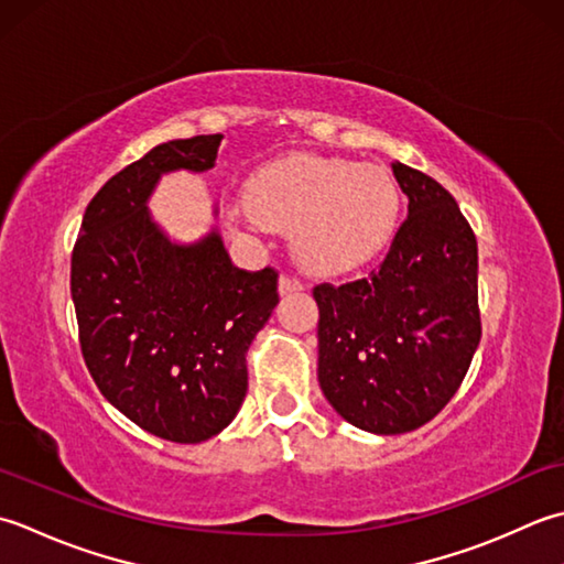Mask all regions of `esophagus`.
<instances>
[{
	"label": "esophagus",
	"instance_id": "obj_1",
	"mask_svg": "<svg viewBox=\"0 0 564 564\" xmlns=\"http://www.w3.org/2000/svg\"><path fill=\"white\" fill-rule=\"evenodd\" d=\"M302 290H306V284L299 278H294V274H282L280 278V294H292Z\"/></svg>",
	"mask_w": 564,
	"mask_h": 564
}]
</instances>
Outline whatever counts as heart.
<instances>
[{
    "label": "heart",
    "instance_id": "heart-1",
    "mask_svg": "<svg viewBox=\"0 0 564 564\" xmlns=\"http://www.w3.org/2000/svg\"><path fill=\"white\" fill-rule=\"evenodd\" d=\"M234 214L256 228H294L296 256L308 270L343 272L387 246L397 226L399 194L379 167L292 153L250 177Z\"/></svg>",
    "mask_w": 564,
    "mask_h": 564
}]
</instances>
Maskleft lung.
<instances>
[{"label":"left lung","instance_id":"left-lung-1","mask_svg":"<svg viewBox=\"0 0 564 564\" xmlns=\"http://www.w3.org/2000/svg\"><path fill=\"white\" fill-rule=\"evenodd\" d=\"M409 216L367 278L316 284L318 384L362 431L421 429L463 384L481 338L477 238L453 194L392 165Z\"/></svg>","mask_w":564,"mask_h":564}]
</instances>
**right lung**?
<instances>
[{"label":"right lung","mask_w":564,"mask_h":564,"mask_svg":"<svg viewBox=\"0 0 564 564\" xmlns=\"http://www.w3.org/2000/svg\"><path fill=\"white\" fill-rule=\"evenodd\" d=\"M221 133L155 145L87 204L70 292L87 370L135 426L202 443L234 421L248 392L246 352L278 306V270L236 268L216 231L170 243L145 202L170 170L214 167Z\"/></svg>","instance_id":"add662e5"}]
</instances>
